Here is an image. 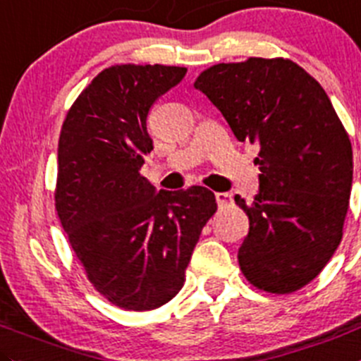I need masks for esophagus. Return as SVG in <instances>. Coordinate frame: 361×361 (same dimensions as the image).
Listing matches in <instances>:
<instances>
[{"mask_svg":"<svg viewBox=\"0 0 361 361\" xmlns=\"http://www.w3.org/2000/svg\"><path fill=\"white\" fill-rule=\"evenodd\" d=\"M216 202H218V207H225L232 202V195L230 193H216Z\"/></svg>","mask_w":361,"mask_h":361,"instance_id":"obj_1","label":"esophagus"}]
</instances>
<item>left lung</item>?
Here are the masks:
<instances>
[{"label":"left lung","mask_w":361,"mask_h":361,"mask_svg":"<svg viewBox=\"0 0 361 361\" xmlns=\"http://www.w3.org/2000/svg\"><path fill=\"white\" fill-rule=\"evenodd\" d=\"M195 88L239 142L259 145V191L252 204L235 195L250 219L243 274L266 293L301 289L341 245L353 186L351 142L331 101L286 58L212 65Z\"/></svg>","instance_id":"8db88e82"}]
</instances>
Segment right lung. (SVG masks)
Segmentation results:
<instances>
[{
	"label": "right lung",
	"mask_w": 361,
	"mask_h": 361,
	"mask_svg": "<svg viewBox=\"0 0 361 361\" xmlns=\"http://www.w3.org/2000/svg\"><path fill=\"white\" fill-rule=\"evenodd\" d=\"M186 67L113 65L67 111L58 142L54 205L88 280L109 303L145 312L183 289L212 191H163L140 173L152 138L154 102L183 81Z\"/></svg>",
	"instance_id": "add662e5"
}]
</instances>
